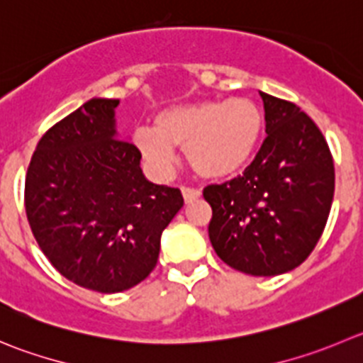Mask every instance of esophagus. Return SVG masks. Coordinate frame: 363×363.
Masks as SVG:
<instances>
[{"label":"esophagus","instance_id":"1","mask_svg":"<svg viewBox=\"0 0 363 363\" xmlns=\"http://www.w3.org/2000/svg\"><path fill=\"white\" fill-rule=\"evenodd\" d=\"M182 194H184L185 203H192L201 196V191H198V189H191V187H182Z\"/></svg>","mask_w":363,"mask_h":363}]
</instances>
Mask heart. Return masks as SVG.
<instances>
[{
    "instance_id": "heart-1",
    "label": "heart",
    "mask_w": 363,
    "mask_h": 363,
    "mask_svg": "<svg viewBox=\"0 0 363 363\" xmlns=\"http://www.w3.org/2000/svg\"><path fill=\"white\" fill-rule=\"evenodd\" d=\"M260 132L262 112L251 99H203L158 112L153 130L137 128L133 144L157 174L171 171L179 147L199 176L224 178L250 160Z\"/></svg>"
}]
</instances>
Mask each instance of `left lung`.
<instances>
[{"label":"left lung","mask_w":363,"mask_h":363,"mask_svg":"<svg viewBox=\"0 0 363 363\" xmlns=\"http://www.w3.org/2000/svg\"><path fill=\"white\" fill-rule=\"evenodd\" d=\"M265 133L242 174L203 191L217 257L251 276L301 265L330 216L335 167L326 139L298 105L260 92Z\"/></svg>","instance_id":"left-lung-1"}]
</instances>
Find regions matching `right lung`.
<instances>
[{"label":"right lung","mask_w":363,"mask_h":363,"mask_svg":"<svg viewBox=\"0 0 363 363\" xmlns=\"http://www.w3.org/2000/svg\"><path fill=\"white\" fill-rule=\"evenodd\" d=\"M119 99L94 98L51 126L24 179L37 244L69 281L113 294L157 265L162 231L184 206L179 189L143 174V155L116 132Z\"/></svg>","instance_id":"1"}]
</instances>
